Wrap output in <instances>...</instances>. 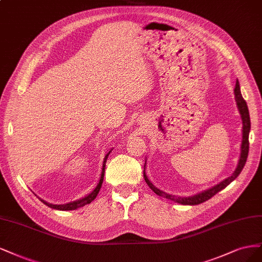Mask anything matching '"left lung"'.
I'll use <instances>...</instances> for the list:
<instances>
[{"mask_svg": "<svg viewBox=\"0 0 262 262\" xmlns=\"http://www.w3.org/2000/svg\"><path fill=\"white\" fill-rule=\"evenodd\" d=\"M234 95H235V100H236V104H237L238 107V111L242 117V122H243V139H242V145H241V156H239V160H238V164L236 166L234 173L230 176L225 179L224 181H222L221 183L216 184L215 186L211 187L207 190L201 191L197 195H193L190 197H176L174 195H170V193H166L162 190H160L159 188H157L155 185H152L148 177L146 175L145 172V168H146V164L143 166V177H145V181L148 184V186L152 189L158 196H161L164 197L166 199H170L173 200L177 204H181V205H188V206H195V205H199L202 204V202L207 201L208 199L212 198L215 193H217L220 190L224 189L227 185H230L236 177L239 175V173L242 172V170L245 166V163H246V160L248 157V150H249V132H250V117H249V111H248V106L246 101L244 100L242 94H241V87H239V81L236 80V85L234 88Z\"/></svg>", "mask_w": 262, "mask_h": 262, "instance_id": "obj_1", "label": "left lung"}]
</instances>
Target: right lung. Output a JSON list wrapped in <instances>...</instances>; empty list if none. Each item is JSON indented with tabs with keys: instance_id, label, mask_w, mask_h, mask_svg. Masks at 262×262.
Returning a JSON list of instances; mask_svg holds the SVG:
<instances>
[{
	"instance_id": "obj_1",
	"label": "right lung",
	"mask_w": 262,
	"mask_h": 262,
	"mask_svg": "<svg viewBox=\"0 0 262 262\" xmlns=\"http://www.w3.org/2000/svg\"><path fill=\"white\" fill-rule=\"evenodd\" d=\"M112 149L108 151V152L105 155L104 157V160H103V165H102V172H101V177H100V181L97 185V187L92 190L88 196L83 197L79 200H75V201H72V202H69V204H65V205H53V204H49V202L42 200L41 198H39L42 202H43L45 205H47L48 207L52 208V209H56V210H63V211H66V210H75V209H78L80 207H83L86 206L88 204H90L91 201H94L95 198L97 197V195L99 193V190L101 189V186H102V183H103V177H104V172H105V162H106V159L108 157V155L111 154Z\"/></svg>"
}]
</instances>
